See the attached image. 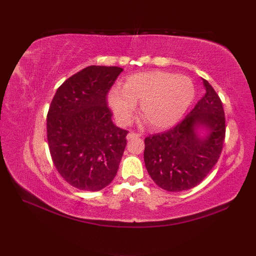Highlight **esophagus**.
Masks as SVG:
<instances>
[{"label": "esophagus", "mask_w": 256, "mask_h": 256, "mask_svg": "<svg viewBox=\"0 0 256 256\" xmlns=\"http://www.w3.org/2000/svg\"><path fill=\"white\" fill-rule=\"evenodd\" d=\"M140 134H138V133H136V132H130V133L128 134L126 138H128V140H132V138H140Z\"/></svg>", "instance_id": "1"}]
</instances>
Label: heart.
Instances as JSON below:
<instances>
[{
	"instance_id": "1",
	"label": "heart",
	"mask_w": 256,
	"mask_h": 256,
	"mask_svg": "<svg viewBox=\"0 0 256 256\" xmlns=\"http://www.w3.org/2000/svg\"><path fill=\"white\" fill-rule=\"evenodd\" d=\"M194 96L192 81L184 76L165 72H150L128 77L122 88L114 86L108 102L121 124L131 121L135 104L152 128H166L186 112Z\"/></svg>"
}]
</instances>
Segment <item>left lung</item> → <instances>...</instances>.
Wrapping results in <instances>:
<instances>
[{
    "label": "left lung",
    "instance_id": "obj_1",
    "mask_svg": "<svg viewBox=\"0 0 256 256\" xmlns=\"http://www.w3.org/2000/svg\"><path fill=\"white\" fill-rule=\"evenodd\" d=\"M204 80L206 94L182 122L145 138L146 170L157 186L182 192L197 186L214 167L226 138V116L219 96ZM198 127L210 134L199 137Z\"/></svg>",
    "mask_w": 256,
    "mask_h": 256
}]
</instances>
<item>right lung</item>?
I'll use <instances>...</instances> for the list:
<instances>
[{
	"label": "right lung",
	"mask_w": 256,
	"mask_h": 256,
	"mask_svg": "<svg viewBox=\"0 0 256 256\" xmlns=\"http://www.w3.org/2000/svg\"><path fill=\"white\" fill-rule=\"evenodd\" d=\"M123 72L89 66L57 89L47 113V140L60 176L72 187L99 192L116 177L128 131L113 124L106 96Z\"/></svg>",
	"instance_id": "obj_1"
}]
</instances>
